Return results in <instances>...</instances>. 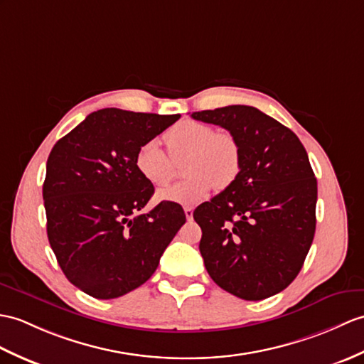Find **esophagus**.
Instances as JSON below:
<instances>
[{"label":"esophagus","instance_id":"obj_1","mask_svg":"<svg viewBox=\"0 0 364 364\" xmlns=\"http://www.w3.org/2000/svg\"><path fill=\"white\" fill-rule=\"evenodd\" d=\"M184 214H186V218H188V220H192V217H193L192 206H186L184 208Z\"/></svg>","mask_w":364,"mask_h":364}]
</instances>
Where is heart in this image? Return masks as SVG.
Listing matches in <instances>:
<instances>
[{
    "label": "heart",
    "mask_w": 364,
    "mask_h": 364,
    "mask_svg": "<svg viewBox=\"0 0 364 364\" xmlns=\"http://www.w3.org/2000/svg\"><path fill=\"white\" fill-rule=\"evenodd\" d=\"M168 155L156 141L139 147L134 163L144 180L161 189L175 176V163L184 162L188 178L161 192L159 200L196 205L213 188L225 189L240 172L242 151L231 133H215L213 127L198 121H181L164 133Z\"/></svg>",
    "instance_id": "heart-1"
}]
</instances>
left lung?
Masks as SVG:
<instances>
[{
	"mask_svg": "<svg viewBox=\"0 0 364 364\" xmlns=\"http://www.w3.org/2000/svg\"><path fill=\"white\" fill-rule=\"evenodd\" d=\"M191 116L223 127L242 151L237 178L193 210L208 273L245 301L273 296L294 281L314 242L318 184L307 151L290 129L255 107Z\"/></svg>",
	"mask_w": 364,
	"mask_h": 364,
	"instance_id": "1",
	"label": "left lung"
}]
</instances>
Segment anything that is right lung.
Segmentation results:
<instances>
[{
    "instance_id": "right-lung-1",
    "label": "right lung",
    "mask_w": 364,
    "mask_h": 364,
    "mask_svg": "<svg viewBox=\"0 0 364 364\" xmlns=\"http://www.w3.org/2000/svg\"><path fill=\"white\" fill-rule=\"evenodd\" d=\"M180 114L104 108L58 139L46 163L43 200L49 245L73 285L96 299L138 289L186 223L178 203L154 196L134 158Z\"/></svg>"
}]
</instances>
